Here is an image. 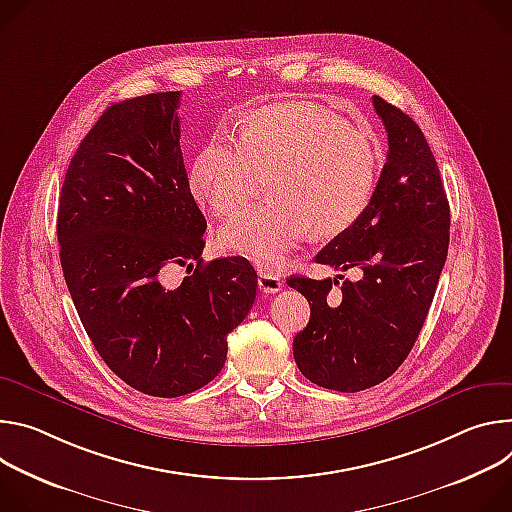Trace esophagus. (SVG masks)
Returning <instances> with one entry per match:
<instances>
[{
    "mask_svg": "<svg viewBox=\"0 0 512 512\" xmlns=\"http://www.w3.org/2000/svg\"><path fill=\"white\" fill-rule=\"evenodd\" d=\"M258 287L262 293H268V295H274L282 289V280L276 272H272L270 268L266 266H258Z\"/></svg>",
    "mask_w": 512,
    "mask_h": 512,
    "instance_id": "obj_1",
    "label": "esophagus"
}]
</instances>
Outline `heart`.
I'll return each instance as SVG.
<instances>
[{
    "instance_id": "obj_1",
    "label": "heart",
    "mask_w": 512,
    "mask_h": 512,
    "mask_svg": "<svg viewBox=\"0 0 512 512\" xmlns=\"http://www.w3.org/2000/svg\"><path fill=\"white\" fill-rule=\"evenodd\" d=\"M258 177H270V201L236 213L217 244L278 264L309 230L333 238L356 223L376 187L378 148L317 105L276 103L248 113L240 142L213 136L191 164L189 185L213 215L227 217L250 201Z\"/></svg>"
}]
</instances>
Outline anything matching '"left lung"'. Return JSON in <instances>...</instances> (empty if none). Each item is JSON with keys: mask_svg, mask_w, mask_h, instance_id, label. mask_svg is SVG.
<instances>
[{"mask_svg": "<svg viewBox=\"0 0 512 512\" xmlns=\"http://www.w3.org/2000/svg\"><path fill=\"white\" fill-rule=\"evenodd\" d=\"M372 103L388 134L386 164L364 213L315 256L339 270L360 266L362 278L344 280L337 299L329 291L342 274L287 280L311 307L295 362L313 384L339 392L376 386L407 360L449 246V203L421 128L382 97Z\"/></svg>", "mask_w": 512, "mask_h": 512, "instance_id": "obj_1", "label": "left lung"}]
</instances>
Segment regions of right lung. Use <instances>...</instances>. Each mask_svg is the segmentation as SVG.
Here are the masks:
<instances>
[{"mask_svg":"<svg viewBox=\"0 0 512 512\" xmlns=\"http://www.w3.org/2000/svg\"><path fill=\"white\" fill-rule=\"evenodd\" d=\"M181 91L109 105L67 168L56 236L95 350L132 388L175 399L211 382L258 276L242 258L203 264L207 221L181 152ZM173 265L192 274L166 290Z\"/></svg>","mask_w":512,"mask_h":512,"instance_id":"1","label":"right lung"}]
</instances>
